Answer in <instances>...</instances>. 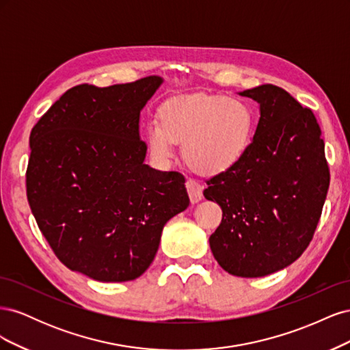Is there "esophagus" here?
<instances>
[{"instance_id": "34e87169", "label": "esophagus", "mask_w": 350, "mask_h": 350, "mask_svg": "<svg viewBox=\"0 0 350 350\" xmlns=\"http://www.w3.org/2000/svg\"><path fill=\"white\" fill-rule=\"evenodd\" d=\"M185 187H187L189 200H191L193 204L198 203V201L203 198V187H201L197 181H194V179H187Z\"/></svg>"}]
</instances>
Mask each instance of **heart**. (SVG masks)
Wrapping results in <instances>:
<instances>
[{
  "label": "heart",
  "instance_id": "1",
  "mask_svg": "<svg viewBox=\"0 0 350 350\" xmlns=\"http://www.w3.org/2000/svg\"><path fill=\"white\" fill-rule=\"evenodd\" d=\"M254 113L238 98L185 94L167 100L159 124L146 130L153 162L166 167L175 157V143H184L187 163L203 175H219L245 156L252 140Z\"/></svg>",
  "mask_w": 350,
  "mask_h": 350
}]
</instances>
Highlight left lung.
Returning <instances> with one entry per match:
<instances>
[{"label": "left lung", "instance_id": "8db88e82", "mask_svg": "<svg viewBox=\"0 0 350 350\" xmlns=\"http://www.w3.org/2000/svg\"><path fill=\"white\" fill-rule=\"evenodd\" d=\"M239 94L260 103V120L245 156L206 181L204 197L224 213L208 242L225 271L261 278L288 267L310 245L330 171L310 108L273 84Z\"/></svg>", "mask_w": 350, "mask_h": 350}]
</instances>
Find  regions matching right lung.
<instances>
[{
	"label": "right lung",
	"mask_w": 350,
	"mask_h": 350,
	"mask_svg": "<svg viewBox=\"0 0 350 350\" xmlns=\"http://www.w3.org/2000/svg\"><path fill=\"white\" fill-rule=\"evenodd\" d=\"M162 81L79 84L31 129L30 210L58 260L90 279L142 276L166 221L189 204L181 174L144 165L140 112Z\"/></svg>",
	"instance_id": "add662e5"
}]
</instances>
